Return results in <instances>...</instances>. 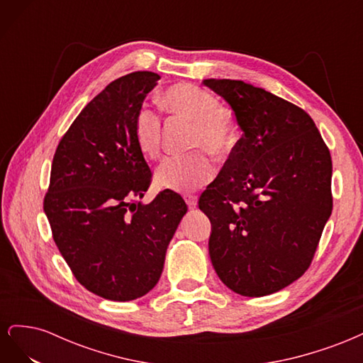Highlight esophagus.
I'll use <instances>...</instances> for the list:
<instances>
[{"label":"esophagus","instance_id":"1","mask_svg":"<svg viewBox=\"0 0 363 363\" xmlns=\"http://www.w3.org/2000/svg\"><path fill=\"white\" fill-rule=\"evenodd\" d=\"M184 201H186V204L189 206V208H194L196 206V203H199V199H196L195 195H186Z\"/></svg>","mask_w":363,"mask_h":363}]
</instances>
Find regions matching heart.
<instances>
[{
    "instance_id": "1",
    "label": "heart",
    "mask_w": 363,
    "mask_h": 363,
    "mask_svg": "<svg viewBox=\"0 0 363 363\" xmlns=\"http://www.w3.org/2000/svg\"><path fill=\"white\" fill-rule=\"evenodd\" d=\"M162 103L171 112L194 121L191 145L206 147L215 155L228 152L236 144L238 131L233 113L219 106L213 94L191 83L169 86L162 95ZM160 115L148 106L139 107L133 121V136L138 150L147 157L160 152ZM215 164L204 150L172 155L156 169V182L164 189L189 192L213 179Z\"/></svg>"
}]
</instances>
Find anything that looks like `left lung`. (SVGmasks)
<instances>
[{
  "label": "left lung",
  "mask_w": 363,
  "mask_h": 363,
  "mask_svg": "<svg viewBox=\"0 0 363 363\" xmlns=\"http://www.w3.org/2000/svg\"><path fill=\"white\" fill-rule=\"evenodd\" d=\"M232 107L240 138L199 206L208 255L227 288L277 292L311 267L332 215V157L301 107L240 80L203 82Z\"/></svg>",
  "instance_id": "left-lung-1"
}]
</instances>
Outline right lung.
I'll use <instances>...</instances> for the list:
<instances>
[{
    "instance_id": "right-lung-1",
    "label": "right lung",
    "mask_w": 363,
    "mask_h": 363,
    "mask_svg": "<svg viewBox=\"0 0 363 363\" xmlns=\"http://www.w3.org/2000/svg\"><path fill=\"white\" fill-rule=\"evenodd\" d=\"M160 77L131 72L106 86L60 139L43 211L74 277L92 294L130 301L156 286L188 206L179 194L138 200L151 169L133 136L135 115Z\"/></svg>"
}]
</instances>
